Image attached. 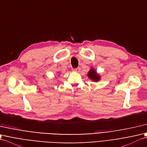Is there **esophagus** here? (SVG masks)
Wrapping results in <instances>:
<instances>
[{
    "label": "esophagus",
    "mask_w": 147,
    "mask_h": 147,
    "mask_svg": "<svg viewBox=\"0 0 147 147\" xmlns=\"http://www.w3.org/2000/svg\"><path fill=\"white\" fill-rule=\"evenodd\" d=\"M72 70L74 71H76V72H79L80 70V68L77 67V68H73Z\"/></svg>",
    "instance_id": "34e87169"
}]
</instances>
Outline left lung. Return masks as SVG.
<instances>
[{
    "label": "left lung",
    "instance_id": "left-lung-1",
    "mask_svg": "<svg viewBox=\"0 0 147 147\" xmlns=\"http://www.w3.org/2000/svg\"><path fill=\"white\" fill-rule=\"evenodd\" d=\"M87 76L91 80L94 81V82H98L100 79V76L96 72V71L94 68H90V70L87 74Z\"/></svg>",
    "mask_w": 147,
    "mask_h": 147
}]
</instances>
